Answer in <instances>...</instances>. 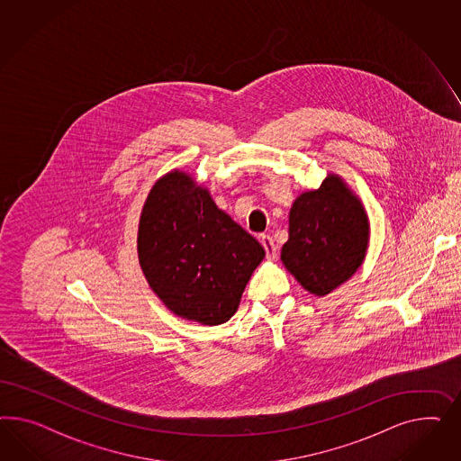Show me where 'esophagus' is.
<instances>
[{
	"instance_id": "1",
	"label": "esophagus",
	"mask_w": 461,
	"mask_h": 461,
	"mask_svg": "<svg viewBox=\"0 0 461 461\" xmlns=\"http://www.w3.org/2000/svg\"><path fill=\"white\" fill-rule=\"evenodd\" d=\"M260 241H262V245H264V249H266L267 258H268V260H276V258H277V247H276L272 237H270V235H262Z\"/></svg>"
}]
</instances>
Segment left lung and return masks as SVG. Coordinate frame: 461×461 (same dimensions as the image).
<instances>
[{
    "label": "left lung",
    "mask_w": 461,
    "mask_h": 461,
    "mask_svg": "<svg viewBox=\"0 0 461 461\" xmlns=\"http://www.w3.org/2000/svg\"><path fill=\"white\" fill-rule=\"evenodd\" d=\"M368 218L341 177L330 174L320 189L294 201L289 240L280 258L314 295L335 291L362 266L368 247Z\"/></svg>",
    "instance_id": "1"
}]
</instances>
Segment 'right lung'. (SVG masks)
<instances>
[{
  "mask_svg": "<svg viewBox=\"0 0 461 461\" xmlns=\"http://www.w3.org/2000/svg\"><path fill=\"white\" fill-rule=\"evenodd\" d=\"M139 260L158 299L177 316L216 326L240 306L264 247L191 176L172 170L155 182L139 224Z\"/></svg>",
  "mask_w": 461,
  "mask_h": 461,
  "instance_id": "1",
  "label": "right lung"
}]
</instances>
